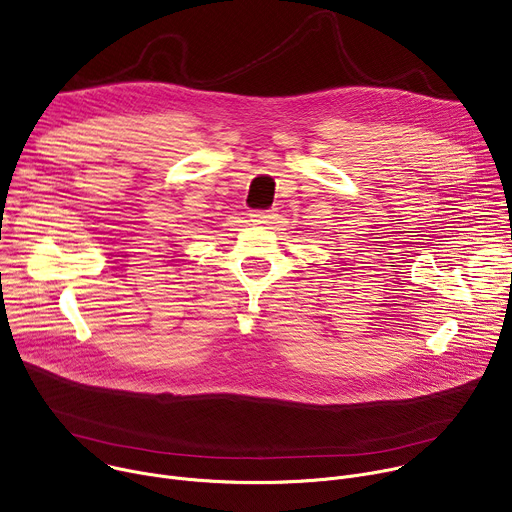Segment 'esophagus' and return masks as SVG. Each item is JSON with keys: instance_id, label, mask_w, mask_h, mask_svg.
Segmentation results:
<instances>
[{"instance_id": "esophagus-1", "label": "esophagus", "mask_w": 512, "mask_h": 512, "mask_svg": "<svg viewBox=\"0 0 512 512\" xmlns=\"http://www.w3.org/2000/svg\"><path fill=\"white\" fill-rule=\"evenodd\" d=\"M271 218H273V214L269 210H255V212H251V221L255 225H265V223L271 221Z\"/></svg>"}]
</instances>
